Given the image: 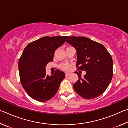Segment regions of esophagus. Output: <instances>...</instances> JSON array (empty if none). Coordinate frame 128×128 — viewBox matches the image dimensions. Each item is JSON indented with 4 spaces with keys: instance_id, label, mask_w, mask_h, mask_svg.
<instances>
[{
    "instance_id": "1",
    "label": "esophagus",
    "mask_w": 128,
    "mask_h": 128,
    "mask_svg": "<svg viewBox=\"0 0 128 128\" xmlns=\"http://www.w3.org/2000/svg\"><path fill=\"white\" fill-rule=\"evenodd\" d=\"M70 74V73H66V76H68L69 75V74Z\"/></svg>"
}]
</instances>
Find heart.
<instances>
[{"label": "heart", "mask_w": 128, "mask_h": 128, "mask_svg": "<svg viewBox=\"0 0 128 128\" xmlns=\"http://www.w3.org/2000/svg\"><path fill=\"white\" fill-rule=\"evenodd\" d=\"M60 68L66 71H68L70 69L71 65L68 63H62L60 65Z\"/></svg>", "instance_id": "b5f03b06"}]
</instances>
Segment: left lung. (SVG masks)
Listing matches in <instances>:
<instances>
[{
	"label": "left lung",
	"mask_w": 128,
	"mask_h": 128,
	"mask_svg": "<svg viewBox=\"0 0 128 128\" xmlns=\"http://www.w3.org/2000/svg\"><path fill=\"white\" fill-rule=\"evenodd\" d=\"M66 42L76 50L78 70L86 72L81 77V74L75 72L79 77L73 85L75 92L87 99L100 96L113 76V61L110 54L103 45L85 36H69Z\"/></svg>",
	"instance_id": "obj_1"
}]
</instances>
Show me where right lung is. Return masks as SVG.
<instances>
[{"label":"right lung","instance_id":"right-lung-1","mask_svg":"<svg viewBox=\"0 0 128 128\" xmlns=\"http://www.w3.org/2000/svg\"><path fill=\"white\" fill-rule=\"evenodd\" d=\"M67 36H44L28 44L18 61L20 81L32 98L46 102L52 98L65 77L59 69L54 74H46V66L52 62L55 51L66 42Z\"/></svg>","mask_w":128,"mask_h":128}]
</instances>
